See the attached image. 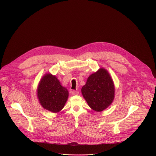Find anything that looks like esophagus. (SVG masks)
<instances>
[{"mask_svg": "<svg viewBox=\"0 0 156 156\" xmlns=\"http://www.w3.org/2000/svg\"><path fill=\"white\" fill-rule=\"evenodd\" d=\"M72 94L73 95H77V94H79V92H78V91H75V90H73V91H72Z\"/></svg>", "mask_w": 156, "mask_h": 156, "instance_id": "1", "label": "esophagus"}]
</instances>
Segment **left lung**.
Returning <instances> with one entry per match:
<instances>
[{
  "label": "left lung",
  "instance_id": "left-lung-1",
  "mask_svg": "<svg viewBox=\"0 0 156 156\" xmlns=\"http://www.w3.org/2000/svg\"><path fill=\"white\" fill-rule=\"evenodd\" d=\"M81 93L87 104L96 112L107 108L115 96L113 80L108 72L101 68L88 77L81 88Z\"/></svg>",
  "mask_w": 156,
  "mask_h": 156
}]
</instances>
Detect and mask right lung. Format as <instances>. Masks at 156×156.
I'll return each instance as SVG.
<instances>
[{
    "label": "right lung",
    "mask_w": 156,
    "mask_h": 156,
    "mask_svg": "<svg viewBox=\"0 0 156 156\" xmlns=\"http://www.w3.org/2000/svg\"><path fill=\"white\" fill-rule=\"evenodd\" d=\"M37 96L43 108L57 113L63 108L69 97V91L63 87L55 76L44 75L38 84Z\"/></svg>",
    "instance_id": "add662e5"
}]
</instances>
